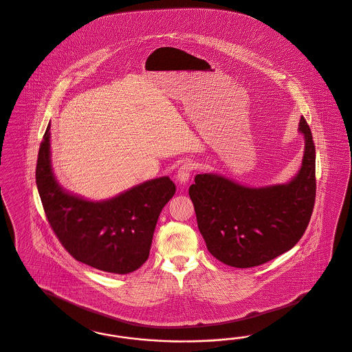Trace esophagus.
<instances>
[{"mask_svg":"<svg viewBox=\"0 0 352 352\" xmlns=\"http://www.w3.org/2000/svg\"><path fill=\"white\" fill-rule=\"evenodd\" d=\"M195 170V164L192 161H186L181 165V168L178 169L177 173V181L181 186H186V183L188 182L191 173Z\"/></svg>","mask_w":352,"mask_h":352,"instance_id":"1","label":"esophagus"}]
</instances>
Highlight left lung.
Returning <instances> with one entry per match:
<instances>
[{"mask_svg": "<svg viewBox=\"0 0 352 352\" xmlns=\"http://www.w3.org/2000/svg\"><path fill=\"white\" fill-rule=\"evenodd\" d=\"M303 161L285 184L247 187L222 175L197 174L188 194L208 251L234 267L265 264L303 236L316 199V148L304 117Z\"/></svg>", "mask_w": 352, "mask_h": 352, "instance_id": "8db88e82", "label": "left lung"}]
</instances>
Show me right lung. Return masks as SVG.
<instances>
[{"label":"right lung","mask_w":352,"mask_h":352,"mask_svg":"<svg viewBox=\"0 0 352 352\" xmlns=\"http://www.w3.org/2000/svg\"><path fill=\"white\" fill-rule=\"evenodd\" d=\"M50 124L38 149L36 186L50 228L75 260L98 270L127 274L149 256L158 216L175 194L169 177L140 183L102 201L65 191L50 164Z\"/></svg>","instance_id":"1"}]
</instances>
